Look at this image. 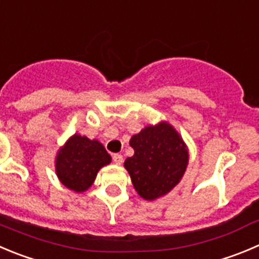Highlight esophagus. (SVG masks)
I'll list each match as a JSON object with an SVG mask.
<instances>
[{"mask_svg": "<svg viewBox=\"0 0 259 259\" xmlns=\"http://www.w3.org/2000/svg\"><path fill=\"white\" fill-rule=\"evenodd\" d=\"M113 161H114L115 164L120 165L123 162V156L120 154H113Z\"/></svg>", "mask_w": 259, "mask_h": 259, "instance_id": "34e87169", "label": "esophagus"}]
</instances>
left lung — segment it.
I'll return each instance as SVG.
<instances>
[{
	"label": "left lung",
	"mask_w": 259,
	"mask_h": 259,
	"mask_svg": "<svg viewBox=\"0 0 259 259\" xmlns=\"http://www.w3.org/2000/svg\"><path fill=\"white\" fill-rule=\"evenodd\" d=\"M135 155L124 166L132 184L145 199L157 198L179 183L188 164V151L183 140L168 123L149 125L130 141Z\"/></svg>",
	"instance_id": "obj_1"
}]
</instances>
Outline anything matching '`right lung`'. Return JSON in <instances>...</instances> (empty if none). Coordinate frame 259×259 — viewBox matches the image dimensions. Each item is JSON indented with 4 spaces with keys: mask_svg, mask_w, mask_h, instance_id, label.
<instances>
[{
    "mask_svg": "<svg viewBox=\"0 0 259 259\" xmlns=\"http://www.w3.org/2000/svg\"><path fill=\"white\" fill-rule=\"evenodd\" d=\"M110 160V155L100 142L75 135L58 152L56 170L67 188L83 192L93 184L99 169L109 164Z\"/></svg>",
    "mask_w": 259,
    "mask_h": 259,
    "instance_id": "1",
    "label": "right lung"
}]
</instances>
